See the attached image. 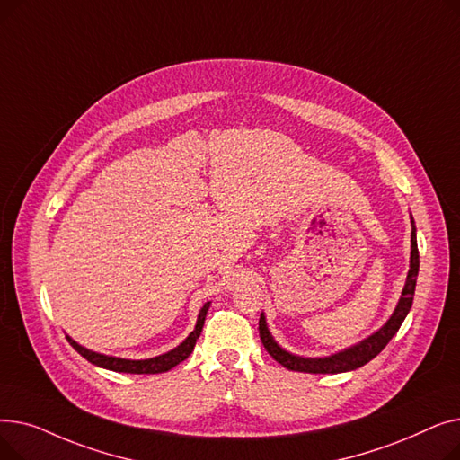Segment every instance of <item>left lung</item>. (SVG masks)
I'll return each instance as SVG.
<instances>
[{
    "mask_svg": "<svg viewBox=\"0 0 460 460\" xmlns=\"http://www.w3.org/2000/svg\"><path fill=\"white\" fill-rule=\"evenodd\" d=\"M410 224H412V234H410V270L406 276V283L402 287L401 298L392 313V317L384 323L376 332H373L366 340H361L359 343L343 349L335 354L323 356V358H305L298 356L285 350L283 347L278 345L274 340V335L269 330L267 317L264 313H261L259 319V335L264 349L269 350V354L281 364L283 367L291 369V371H300V373H313V375H335V373H347L354 371L361 366L369 364V361L382 352V349L392 341V337L399 332L402 321L406 319L410 307H412L414 302V291H416V281H418V272H420V252H418V240H416V226H414V217L410 214Z\"/></svg>",
    "mask_w": 460,
    "mask_h": 460,
    "instance_id": "left-lung-1",
    "label": "left lung"
}]
</instances>
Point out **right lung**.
I'll use <instances>...</instances> for the list:
<instances>
[{"label":"right lung","mask_w":460,"mask_h":460,"mask_svg":"<svg viewBox=\"0 0 460 460\" xmlns=\"http://www.w3.org/2000/svg\"><path fill=\"white\" fill-rule=\"evenodd\" d=\"M210 307V302H207L199 315H198V323H196V328H193V332H190V335L186 337V340L175 347L173 350H169L165 354H160V356H155V358H149V359H127V358H117V356H108V354H101V352H94V350H89L85 347H82L80 343H76L75 340H72L70 335H66L68 343L75 347V350L78 354H82L87 361H91L93 366L96 367H102V369H110V371H115V373H132V375H156V373H165L169 369H173L175 366H179L181 361H184L193 347H196V341L199 340L201 335V330H203V324H205V317H207V311Z\"/></svg>","instance_id":"1"}]
</instances>
